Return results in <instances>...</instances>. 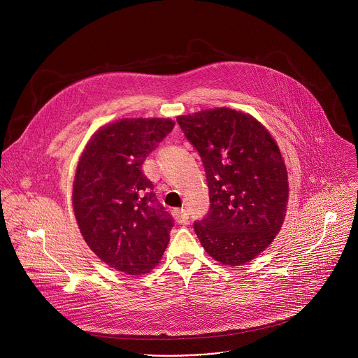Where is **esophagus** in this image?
Instances as JSON below:
<instances>
[{
    "label": "esophagus",
    "instance_id": "34e87169",
    "mask_svg": "<svg viewBox=\"0 0 358 358\" xmlns=\"http://www.w3.org/2000/svg\"><path fill=\"white\" fill-rule=\"evenodd\" d=\"M173 217H174V220L178 222V224H185L188 220H189V217H188V213L185 211V210H174L173 211Z\"/></svg>",
    "mask_w": 358,
    "mask_h": 358
}]
</instances>
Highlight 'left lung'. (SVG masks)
Returning <instances> with one entry per match:
<instances>
[{
    "label": "left lung",
    "mask_w": 358,
    "mask_h": 358,
    "mask_svg": "<svg viewBox=\"0 0 358 358\" xmlns=\"http://www.w3.org/2000/svg\"><path fill=\"white\" fill-rule=\"evenodd\" d=\"M206 167L211 208L194 224L213 259L243 265L262 253L282 228L289 202L287 170L268 129L229 108L177 117Z\"/></svg>",
    "instance_id": "1"
}]
</instances>
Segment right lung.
Returning <instances> with one entry per match:
<instances>
[{"instance_id": "add662e5", "label": "right lung", "mask_w": 358, "mask_h": 358, "mask_svg": "<svg viewBox=\"0 0 358 358\" xmlns=\"http://www.w3.org/2000/svg\"><path fill=\"white\" fill-rule=\"evenodd\" d=\"M174 126L169 117L101 126L76 166L72 206L79 231L101 262L126 275L155 269L170 241L173 218L157 202L141 164Z\"/></svg>"}]
</instances>
